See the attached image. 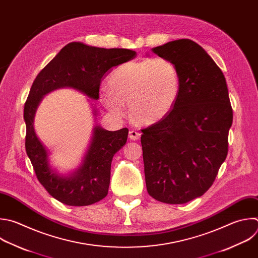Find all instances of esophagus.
<instances>
[{"instance_id": "34e87169", "label": "esophagus", "mask_w": 258, "mask_h": 258, "mask_svg": "<svg viewBox=\"0 0 258 258\" xmlns=\"http://www.w3.org/2000/svg\"><path fill=\"white\" fill-rule=\"evenodd\" d=\"M140 137H141V134L138 133L137 131H133V130H132V131L130 132V134H128V138H130L131 140H133V141L139 140Z\"/></svg>"}]
</instances>
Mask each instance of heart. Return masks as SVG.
<instances>
[{
  "instance_id": "obj_1",
  "label": "heart",
  "mask_w": 258,
  "mask_h": 258,
  "mask_svg": "<svg viewBox=\"0 0 258 258\" xmlns=\"http://www.w3.org/2000/svg\"><path fill=\"white\" fill-rule=\"evenodd\" d=\"M109 87L100 90V100L114 115L121 116L130 104L132 117L142 124L163 119L174 107L180 78L173 62L165 58L130 61L116 68L109 77Z\"/></svg>"
}]
</instances>
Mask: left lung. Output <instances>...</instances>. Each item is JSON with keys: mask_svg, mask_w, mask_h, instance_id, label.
<instances>
[{"mask_svg": "<svg viewBox=\"0 0 258 258\" xmlns=\"http://www.w3.org/2000/svg\"><path fill=\"white\" fill-rule=\"evenodd\" d=\"M152 51L175 64L180 91L172 110L142 130L146 186L156 201L186 204L208 191L228 154L233 110L226 79L190 39L170 41Z\"/></svg>", "mask_w": 258, "mask_h": 258, "instance_id": "1", "label": "left lung"}]
</instances>
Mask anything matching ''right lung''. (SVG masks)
Wrapping results in <instances>:
<instances>
[{
  "mask_svg": "<svg viewBox=\"0 0 258 258\" xmlns=\"http://www.w3.org/2000/svg\"><path fill=\"white\" fill-rule=\"evenodd\" d=\"M137 52L126 48H100L81 42L63 46L35 78L24 105L25 149L38 181L58 202L73 207L90 206L108 194L114 154L124 146L128 130L109 132L96 126L83 165L71 177H60L49 168L47 152L33 127L38 103L46 93L62 87L77 89L90 98H99L102 78L111 68L126 62Z\"/></svg>",
  "mask_w": 258,
  "mask_h": 258,
  "instance_id": "1",
  "label": "right lung"
}]
</instances>
